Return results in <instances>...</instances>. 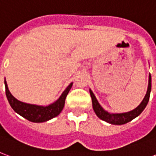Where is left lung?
<instances>
[{"mask_svg": "<svg viewBox=\"0 0 156 156\" xmlns=\"http://www.w3.org/2000/svg\"><path fill=\"white\" fill-rule=\"evenodd\" d=\"M151 76L149 75V83H148V88L146 94L143 98V100L140 105H138L136 108L131 110V111L125 112V113H118V114H111L108 113V111L105 110L102 108V106L99 105V103L97 100V98L94 94V93L91 89H89V93L91 95L92 103H93V108L94 110V113L100 119L105 121L107 123H109L111 124H115V125H121L124 124L133 120L134 118L138 117L143 112L146 105H147L149 99H150V95H151Z\"/></svg>", "mask_w": 156, "mask_h": 156, "instance_id": "1", "label": "left lung"}]
</instances>
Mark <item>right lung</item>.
<instances>
[{"instance_id":"1","label":"right lung","mask_w":156,"mask_h":156,"mask_svg":"<svg viewBox=\"0 0 156 156\" xmlns=\"http://www.w3.org/2000/svg\"><path fill=\"white\" fill-rule=\"evenodd\" d=\"M73 83L68 85L67 88L65 89L62 95L59 97L58 100L54 103L48 106H42V105H31L27 104L24 102L19 101L18 99L13 96L9 91L7 83L5 78V95L8 99V102L13 110L17 113L18 115L27 119V120L34 123H42L51 119L52 118L57 117L62 110L64 107L65 99L67 95L70 91Z\"/></svg>"}]
</instances>
